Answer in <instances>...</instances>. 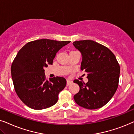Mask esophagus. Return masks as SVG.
<instances>
[{"label":"esophagus","mask_w":134,"mask_h":134,"mask_svg":"<svg viewBox=\"0 0 134 134\" xmlns=\"http://www.w3.org/2000/svg\"><path fill=\"white\" fill-rule=\"evenodd\" d=\"M72 83H73V81H71V80H67V86L70 85L71 84H72Z\"/></svg>","instance_id":"34e87169"}]
</instances>
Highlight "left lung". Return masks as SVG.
Segmentation results:
<instances>
[{"mask_svg": "<svg viewBox=\"0 0 134 134\" xmlns=\"http://www.w3.org/2000/svg\"><path fill=\"white\" fill-rule=\"evenodd\" d=\"M73 44L81 53V70L87 73L86 83L75 80L80 91L74 96L78 105L86 109L102 107L111 99L118 86L120 67L108 48L93 40L75 41Z\"/></svg>", "mask_w": 134, "mask_h": 134, "instance_id": "8db88e82", "label": "left lung"}]
</instances>
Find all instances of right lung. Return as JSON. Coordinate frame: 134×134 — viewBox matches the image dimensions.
Masks as SVG:
<instances>
[{
	"label": "right lung",
	"mask_w": 134,
	"mask_h": 134,
	"mask_svg": "<svg viewBox=\"0 0 134 134\" xmlns=\"http://www.w3.org/2000/svg\"><path fill=\"white\" fill-rule=\"evenodd\" d=\"M70 41L40 39L26 43L18 51L11 67L15 91L29 107L42 110L54 105L66 86V80L57 76L46 79L44 67L52 65L56 53Z\"/></svg>",
	"instance_id": "right-lung-1"
}]
</instances>
